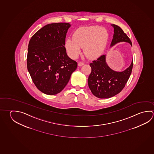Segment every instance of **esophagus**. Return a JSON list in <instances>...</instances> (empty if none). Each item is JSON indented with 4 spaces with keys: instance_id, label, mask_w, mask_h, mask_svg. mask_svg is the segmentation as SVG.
<instances>
[{
    "instance_id": "1",
    "label": "esophagus",
    "mask_w": 154,
    "mask_h": 154,
    "mask_svg": "<svg viewBox=\"0 0 154 154\" xmlns=\"http://www.w3.org/2000/svg\"><path fill=\"white\" fill-rule=\"evenodd\" d=\"M84 63L83 62H80L78 63V66H82V65H84Z\"/></svg>"
}]
</instances>
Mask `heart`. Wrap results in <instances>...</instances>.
Segmentation results:
<instances>
[{"label": "heart", "mask_w": 154, "mask_h": 154, "mask_svg": "<svg viewBox=\"0 0 154 154\" xmlns=\"http://www.w3.org/2000/svg\"><path fill=\"white\" fill-rule=\"evenodd\" d=\"M106 30L98 26L81 28L73 37L68 38L66 47L68 54L72 58H76L82 48L88 57L94 58L100 56L105 49L108 41Z\"/></svg>", "instance_id": "obj_1"}]
</instances>
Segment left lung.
Returning <instances> with one entry per match:
<instances>
[{
    "label": "left lung",
    "instance_id": "obj_1",
    "mask_svg": "<svg viewBox=\"0 0 154 154\" xmlns=\"http://www.w3.org/2000/svg\"><path fill=\"white\" fill-rule=\"evenodd\" d=\"M114 29L113 39L110 46L119 42H125L132 45L130 38L121 28L111 25ZM91 72L88 78V85L92 94L100 98L113 97L121 91L132 72L133 60L126 70L117 72L111 69L105 61V55H102L90 64Z\"/></svg>",
    "mask_w": 154,
    "mask_h": 154
}]
</instances>
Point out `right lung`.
Listing matches in <instances>:
<instances>
[{
	"instance_id": "add662e5",
	"label": "right lung",
	"mask_w": 154,
	"mask_h": 154,
	"mask_svg": "<svg viewBox=\"0 0 154 154\" xmlns=\"http://www.w3.org/2000/svg\"><path fill=\"white\" fill-rule=\"evenodd\" d=\"M70 26L67 23L46 25L30 39L27 70L35 86L45 94L62 91L77 68V63L68 57L64 47Z\"/></svg>"
}]
</instances>
